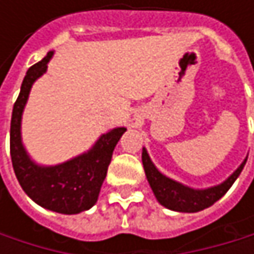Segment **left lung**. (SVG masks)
Returning <instances> with one entry per match:
<instances>
[{
	"label": "left lung",
	"mask_w": 254,
	"mask_h": 254,
	"mask_svg": "<svg viewBox=\"0 0 254 254\" xmlns=\"http://www.w3.org/2000/svg\"><path fill=\"white\" fill-rule=\"evenodd\" d=\"M246 162L247 159H244V162L222 184L197 190V188L187 187L178 181H174L166 175H163L151 162L147 150L142 148V165H144L145 177L157 201L166 209L182 212V213L200 212L206 207H210L215 201L224 197L225 192L231 188V185L235 182V179L240 177Z\"/></svg>",
	"instance_id": "left-lung-1"
}]
</instances>
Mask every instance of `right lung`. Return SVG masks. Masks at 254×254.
Here are the masks:
<instances>
[{
  "label": "right lung",
  "mask_w": 254,
  "mask_h": 254,
  "mask_svg": "<svg viewBox=\"0 0 254 254\" xmlns=\"http://www.w3.org/2000/svg\"><path fill=\"white\" fill-rule=\"evenodd\" d=\"M54 51H50L41 62L29 67L26 72L11 115L10 154L19 184L36 204L57 213L76 215L91 209L97 203L112 162L113 150L127 127L110 129L103 133L88 151L64 163L54 166L35 163L27 154L22 141V116L30 88L36 79L47 72Z\"/></svg>",
  "instance_id": "right-lung-1"
}]
</instances>
